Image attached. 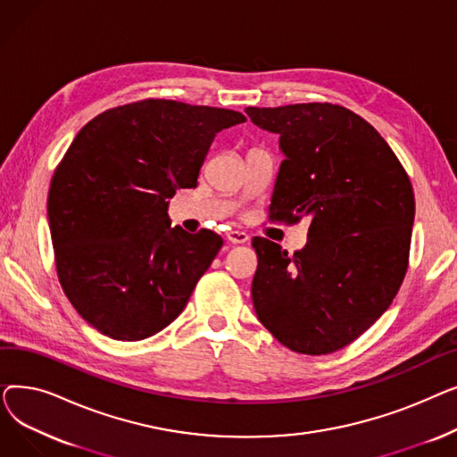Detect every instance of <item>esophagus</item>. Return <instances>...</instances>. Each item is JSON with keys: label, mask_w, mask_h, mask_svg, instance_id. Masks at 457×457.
<instances>
[{"label": "esophagus", "mask_w": 457, "mask_h": 457, "mask_svg": "<svg viewBox=\"0 0 457 457\" xmlns=\"http://www.w3.org/2000/svg\"><path fill=\"white\" fill-rule=\"evenodd\" d=\"M228 241L233 243V245H245V243L250 241V237L245 231H229L228 233Z\"/></svg>", "instance_id": "obj_1"}]
</instances>
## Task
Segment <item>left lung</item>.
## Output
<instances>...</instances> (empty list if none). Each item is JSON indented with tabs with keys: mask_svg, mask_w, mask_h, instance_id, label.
I'll use <instances>...</instances> for the list:
<instances>
[{
	"mask_svg": "<svg viewBox=\"0 0 457 457\" xmlns=\"http://www.w3.org/2000/svg\"><path fill=\"white\" fill-rule=\"evenodd\" d=\"M252 122L279 135L283 162L270 200L276 220H311L293 255L253 237L257 319L287 348L341 350L396 296L410 255L413 188L383 137L331 104L248 107Z\"/></svg>",
	"mask_w": 457,
	"mask_h": 457,
	"instance_id": "left-lung-1",
	"label": "left lung"
}]
</instances>
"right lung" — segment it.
<instances>
[{
    "instance_id": "obj_1",
    "label": "right lung",
    "mask_w": 457,
    "mask_h": 457,
    "mask_svg": "<svg viewBox=\"0 0 457 457\" xmlns=\"http://www.w3.org/2000/svg\"><path fill=\"white\" fill-rule=\"evenodd\" d=\"M246 122L219 107L146 100L78 133L47 196L55 265L78 313L116 341H140L185 309L220 235L170 226L168 200L198 183L216 133Z\"/></svg>"
}]
</instances>
